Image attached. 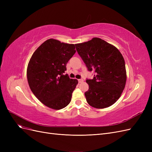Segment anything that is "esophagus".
<instances>
[{
  "mask_svg": "<svg viewBox=\"0 0 152 152\" xmlns=\"http://www.w3.org/2000/svg\"><path fill=\"white\" fill-rule=\"evenodd\" d=\"M78 81H79V83H81V82H84V80H83V79H79V80H78Z\"/></svg>",
  "mask_w": 152,
  "mask_h": 152,
  "instance_id": "1",
  "label": "esophagus"
}]
</instances>
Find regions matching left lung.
<instances>
[{"mask_svg": "<svg viewBox=\"0 0 152 152\" xmlns=\"http://www.w3.org/2000/svg\"><path fill=\"white\" fill-rule=\"evenodd\" d=\"M75 46L88 70L96 72L93 79L86 80L89 85L85 93L87 102L96 108L110 107L121 97L126 83L122 54L114 45L97 37Z\"/></svg>", "mask_w": 152, "mask_h": 152, "instance_id": "8db88e82", "label": "left lung"}]
</instances>
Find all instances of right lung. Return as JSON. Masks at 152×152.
Segmentation results:
<instances>
[{"instance_id":"add662e5","label":"right lung","mask_w":152,"mask_h":152,"mask_svg":"<svg viewBox=\"0 0 152 152\" xmlns=\"http://www.w3.org/2000/svg\"><path fill=\"white\" fill-rule=\"evenodd\" d=\"M75 49V44L50 39L35 50L30 59L26 71L30 88L50 108L60 110L71 102L78 80L64 73L68 61L76 52Z\"/></svg>"}]
</instances>
